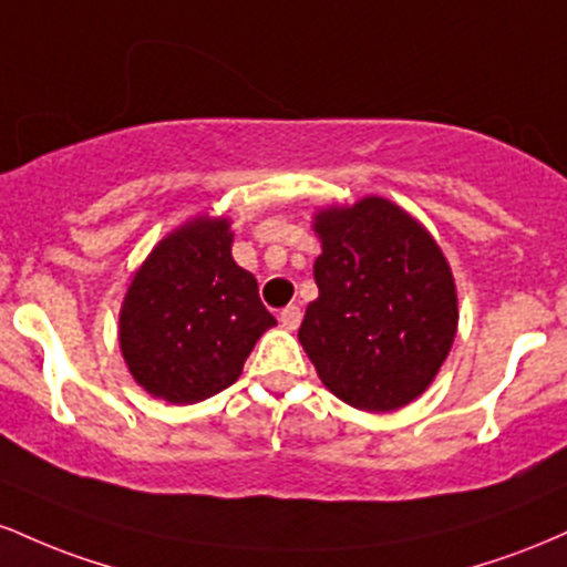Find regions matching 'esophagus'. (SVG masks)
<instances>
[{
	"instance_id": "esophagus-1",
	"label": "esophagus",
	"mask_w": 567,
	"mask_h": 567,
	"mask_svg": "<svg viewBox=\"0 0 567 567\" xmlns=\"http://www.w3.org/2000/svg\"><path fill=\"white\" fill-rule=\"evenodd\" d=\"M301 317H303L301 306H296V303L285 306V309L279 311V322H282L288 330H296L298 324H301Z\"/></svg>"
}]
</instances>
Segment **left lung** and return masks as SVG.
<instances>
[{
	"instance_id": "obj_1",
	"label": "left lung",
	"mask_w": 567,
	"mask_h": 567,
	"mask_svg": "<svg viewBox=\"0 0 567 567\" xmlns=\"http://www.w3.org/2000/svg\"><path fill=\"white\" fill-rule=\"evenodd\" d=\"M320 298L298 330L324 386L351 408L386 413L432 383L453 347L458 303L445 256L389 199L330 207L315 220Z\"/></svg>"
}]
</instances>
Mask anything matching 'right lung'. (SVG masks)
Returning <instances> with one entry per match:
<instances>
[{"instance_id":"obj_1","label":"right lung","mask_w":567,"mask_h":567,"mask_svg":"<svg viewBox=\"0 0 567 567\" xmlns=\"http://www.w3.org/2000/svg\"><path fill=\"white\" fill-rule=\"evenodd\" d=\"M277 324L234 264L229 220L194 218L154 247L130 282L120 343L133 379L173 405L224 392Z\"/></svg>"}]
</instances>
